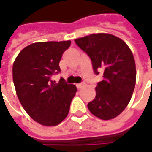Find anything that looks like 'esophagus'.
Segmentation results:
<instances>
[{"mask_svg": "<svg viewBox=\"0 0 152 152\" xmlns=\"http://www.w3.org/2000/svg\"><path fill=\"white\" fill-rule=\"evenodd\" d=\"M84 85H85V84H84V83H81V84H77V85H76V86H77V88H78V89H81V88H82Z\"/></svg>", "mask_w": 152, "mask_h": 152, "instance_id": "esophagus-1", "label": "esophagus"}]
</instances>
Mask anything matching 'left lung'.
<instances>
[{
	"instance_id": "1",
	"label": "left lung",
	"mask_w": 152,
	"mask_h": 152,
	"mask_svg": "<svg viewBox=\"0 0 152 152\" xmlns=\"http://www.w3.org/2000/svg\"><path fill=\"white\" fill-rule=\"evenodd\" d=\"M91 57L94 73L103 70L104 79L96 87V98L88 103L91 113L100 119L118 117L130 102L136 81V67L130 48L111 34H91L74 39Z\"/></svg>"
}]
</instances>
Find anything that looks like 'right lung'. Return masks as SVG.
<instances>
[{
  "instance_id": "obj_1",
  "label": "right lung",
  "mask_w": 152,
  "mask_h": 152,
  "mask_svg": "<svg viewBox=\"0 0 152 152\" xmlns=\"http://www.w3.org/2000/svg\"><path fill=\"white\" fill-rule=\"evenodd\" d=\"M71 41L33 43L23 48L12 66V79L21 105L29 117L43 126H56L66 118L76 86L64 79L55 84L53 73L61 71L59 62Z\"/></svg>"
}]
</instances>
